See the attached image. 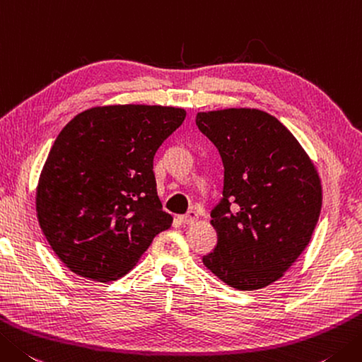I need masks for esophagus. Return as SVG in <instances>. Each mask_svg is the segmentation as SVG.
I'll return each mask as SVG.
<instances>
[{
    "label": "esophagus",
    "mask_w": 362,
    "mask_h": 362,
    "mask_svg": "<svg viewBox=\"0 0 362 362\" xmlns=\"http://www.w3.org/2000/svg\"><path fill=\"white\" fill-rule=\"evenodd\" d=\"M179 221H180L182 224H193V223L197 221V214H196L194 210H189L187 215L179 216Z\"/></svg>",
    "instance_id": "esophagus-1"
}]
</instances>
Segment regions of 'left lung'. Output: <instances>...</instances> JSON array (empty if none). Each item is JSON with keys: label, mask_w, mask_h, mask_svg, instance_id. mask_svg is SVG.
<instances>
[{"label": "left lung", "mask_w": 362, "mask_h": 362, "mask_svg": "<svg viewBox=\"0 0 362 362\" xmlns=\"http://www.w3.org/2000/svg\"><path fill=\"white\" fill-rule=\"evenodd\" d=\"M196 125L224 165L218 235L204 265L237 290L273 284L301 256L322 210V182L290 130L256 108L201 111Z\"/></svg>", "instance_id": "left-lung-1"}]
</instances>
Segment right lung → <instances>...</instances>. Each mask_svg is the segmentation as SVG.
Here are the masks:
<instances>
[{
    "label": "right lung",
    "instance_id": "add662e5",
    "mask_svg": "<svg viewBox=\"0 0 362 362\" xmlns=\"http://www.w3.org/2000/svg\"><path fill=\"white\" fill-rule=\"evenodd\" d=\"M187 117L161 105H106L76 115L49 148L35 189L40 229L70 272L122 278L171 228L153 157Z\"/></svg>",
    "mask_w": 362,
    "mask_h": 362
}]
</instances>
